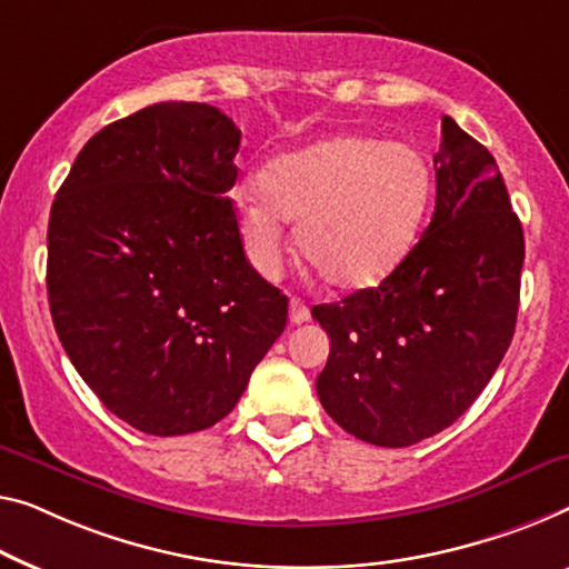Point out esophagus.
Instances as JSON below:
<instances>
[{
    "instance_id": "1",
    "label": "esophagus",
    "mask_w": 569,
    "mask_h": 569,
    "mask_svg": "<svg viewBox=\"0 0 569 569\" xmlns=\"http://www.w3.org/2000/svg\"><path fill=\"white\" fill-rule=\"evenodd\" d=\"M288 317H291V325H303V321H309L311 311L303 301L291 299V303H288Z\"/></svg>"
}]
</instances>
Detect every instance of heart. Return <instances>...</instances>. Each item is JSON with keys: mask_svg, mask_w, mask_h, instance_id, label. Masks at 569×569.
<instances>
[{"mask_svg": "<svg viewBox=\"0 0 569 569\" xmlns=\"http://www.w3.org/2000/svg\"><path fill=\"white\" fill-rule=\"evenodd\" d=\"M435 197L429 158L401 140L332 134L270 160L256 189L234 197L250 266L273 278L283 266L284 222L303 260L337 291L391 278L417 244Z\"/></svg>", "mask_w": 569, "mask_h": 569, "instance_id": "obj_1", "label": "heart"}]
</instances>
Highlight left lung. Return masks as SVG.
I'll return each instance as SVG.
<instances>
[{
    "mask_svg": "<svg viewBox=\"0 0 569 569\" xmlns=\"http://www.w3.org/2000/svg\"><path fill=\"white\" fill-rule=\"evenodd\" d=\"M435 171V214L401 268L311 309L332 342L319 401L378 447H411L460 419L519 313L523 230L493 156L445 117Z\"/></svg>",
    "mask_w": 569,
    "mask_h": 569,
    "instance_id": "1",
    "label": "left lung"
}]
</instances>
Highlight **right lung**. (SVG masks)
Instances as JSON below:
<instances>
[{
	"label": "right lung",
	"mask_w": 569,
	"mask_h": 569,
	"mask_svg": "<svg viewBox=\"0 0 569 569\" xmlns=\"http://www.w3.org/2000/svg\"><path fill=\"white\" fill-rule=\"evenodd\" d=\"M242 132L160 101L76 156L48 224V301L73 368L156 437L214 427L286 329L288 299L244 258L232 199Z\"/></svg>",
	"instance_id": "right-lung-1"
}]
</instances>
